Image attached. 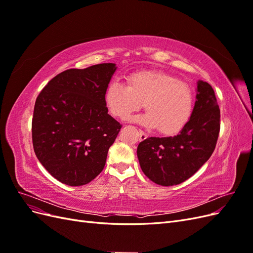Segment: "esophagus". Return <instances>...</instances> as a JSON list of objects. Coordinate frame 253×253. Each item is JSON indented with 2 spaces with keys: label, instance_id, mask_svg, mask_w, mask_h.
Wrapping results in <instances>:
<instances>
[{
  "label": "esophagus",
  "instance_id": "obj_1",
  "mask_svg": "<svg viewBox=\"0 0 253 253\" xmlns=\"http://www.w3.org/2000/svg\"><path fill=\"white\" fill-rule=\"evenodd\" d=\"M138 133H139V140H144L148 138V135L145 134L143 131H141V129H139Z\"/></svg>",
  "mask_w": 253,
  "mask_h": 253
}]
</instances>
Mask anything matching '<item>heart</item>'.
I'll return each mask as SVG.
<instances>
[{
  "mask_svg": "<svg viewBox=\"0 0 253 253\" xmlns=\"http://www.w3.org/2000/svg\"><path fill=\"white\" fill-rule=\"evenodd\" d=\"M128 85L113 81L105 90V103L118 118H126L142 105L147 112L133 118L160 134L180 132L192 115L194 91L189 84L163 72L144 71L129 76Z\"/></svg>",
  "mask_w": 253,
  "mask_h": 253,
  "instance_id": "b5f03b06",
  "label": "heart"
}]
</instances>
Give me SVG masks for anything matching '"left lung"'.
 Segmentation results:
<instances>
[{"label":"left lung","mask_w":253,"mask_h":253,"mask_svg":"<svg viewBox=\"0 0 253 253\" xmlns=\"http://www.w3.org/2000/svg\"><path fill=\"white\" fill-rule=\"evenodd\" d=\"M219 119L212 86L198 80L194 109L181 131L173 137H149L138 144L137 157L142 172L152 181L166 187L190 178L215 149Z\"/></svg>","instance_id":"obj_1"}]
</instances>
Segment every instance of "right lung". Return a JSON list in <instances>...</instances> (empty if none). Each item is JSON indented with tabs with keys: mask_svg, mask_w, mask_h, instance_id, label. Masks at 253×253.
<instances>
[{
	"mask_svg": "<svg viewBox=\"0 0 253 253\" xmlns=\"http://www.w3.org/2000/svg\"><path fill=\"white\" fill-rule=\"evenodd\" d=\"M115 63L57 75L37 97L32 132L36 156L57 180L86 185L101 173L121 126L108 114L105 90Z\"/></svg>",
	"mask_w": 253,
	"mask_h": 253,
	"instance_id": "add662e5",
	"label": "right lung"
}]
</instances>
